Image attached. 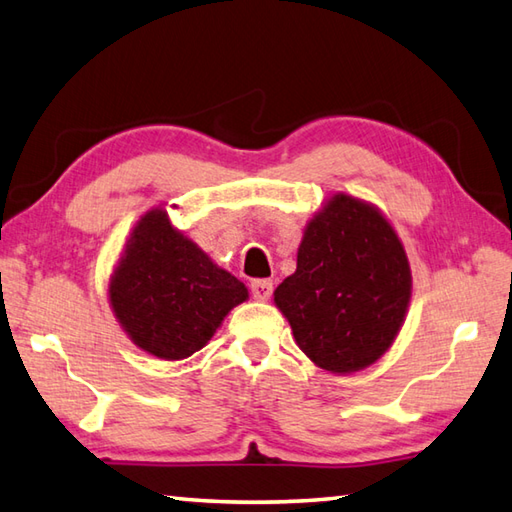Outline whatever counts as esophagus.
Returning <instances> with one entry per match:
<instances>
[{
    "label": "esophagus",
    "instance_id": "1",
    "mask_svg": "<svg viewBox=\"0 0 512 512\" xmlns=\"http://www.w3.org/2000/svg\"><path fill=\"white\" fill-rule=\"evenodd\" d=\"M250 292H253V297L259 301H266L273 295V281L270 279H253L250 281Z\"/></svg>",
    "mask_w": 512,
    "mask_h": 512
}]
</instances>
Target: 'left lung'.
I'll use <instances>...</instances> for the list:
<instances>
[{
  "label": "left lung",
  "mask_w": 512,
  "mask_h": 512,
  "mask_svg": "<svg viewBox=\"0 0 512 512\" xmlns=\"http://www.w3.org/2000/svg\"><path fill=\"white\" fill-rule=\"evenodd\" d=\"M409 295V262L394 228L369 204L334 195L308 224L295 275L281 281L275 303L310 361L347 374L387 352Z\"/></svg>",
  "instance_id": "8db88e82"
}]
</instances>
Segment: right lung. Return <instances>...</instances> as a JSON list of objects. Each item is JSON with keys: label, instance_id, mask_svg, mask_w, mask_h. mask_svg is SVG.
Returning <instances> with one entry per match:
<instances>
[{"label": "right lung", "instance_id": "add662e5", "mask_svg": "<svg viewBox=\"0 0 512 512\" xmlns=\"http://www.w3.org/2000/svg\"><path fill=\"white\" fill-rule=\"evenodd\" d=\"M242 281L217 268L154 209L134 228L110 286L118 321L145 352L180 361L211 341L237 303Z\"/></svg>", "mask_w": 512, "mask_h": 512}]
</instances>
